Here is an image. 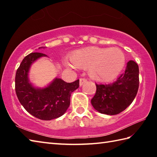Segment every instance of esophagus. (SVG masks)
Instances as JSON below:
<instances>
[{
    "mask_svg": "<svg viewBox=\"0 0 157 157\" xmlns=\"http://www.w3.org/2000/svg\"><path fill=\"white\" fill-rule=\"evenodd\" d=\"M86 81H87L86 79L80 78L79 79V85H80V86H82V85H83L84 83H86Z\"/></svg>",
    "mask_w": 157,
    "mask_h": 157,
    "instance_id": "esophagus-1",
    "label": "esophagus"
}]
</instances>
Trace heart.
I'll use <instances>...</instances> for the list:
<instances>
[{
  "mask_svg": "<svg viewBox=\"0 0 157 157\" xmlns=\"http://www.w3.org/2000/svg\"><path fill=\"white\" fill-rule=\"evenodd\" d=\"M69 59L76 68L89 69L93 78L109 82L120 74L125 63L123 51L118 48L89 47L71 53Z\"/></svg>",
  "mask_w": 157,
  "mask_h": 157,
  "instance_id": "1",
  "label": "heart"
}]
</instances>
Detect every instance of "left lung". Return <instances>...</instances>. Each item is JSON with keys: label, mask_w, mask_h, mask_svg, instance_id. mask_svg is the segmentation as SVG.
Masks as SVG:
<instances>
[{"label": "left lung", "mask_w": 157, "mask_h": 157, "mask_svg": "<svg viewBox=\"0 0 157 157\" xmlns=\"http://www.w3.org/2000/svg\"><path fill=\"white\" fill-rule=\"evenodd\" d=\"M96 84V93L91 99L95 110L101 113L116 115L132 104L139 86V66L134 61L127 63L124 73L113 83Z\"/></svg>", "instance_id": "8db88e82"}]
</instances>
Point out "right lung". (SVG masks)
Segmentation results:
<instances>
[{"label":"right lung","instance_id":"right-lung-1","mask_svg":"<svg viewBox=\"0 0 157 157\" xmlns=\"http://www.w3.org/2000/svg\"><path fill=\"white\" fill-rule=\"evenodd\" d=\"M43 56L46 55L32 52L23 59L16 73L15 91L20 103L28 113L41 120L50 121L66 112L70 106L71 93L78 88L79 80L68 83L56 78L46 88H34L28 80L29 68L34 61Z\"/></svg>","mask_w":157,"mask_h":157}]
</instances>
